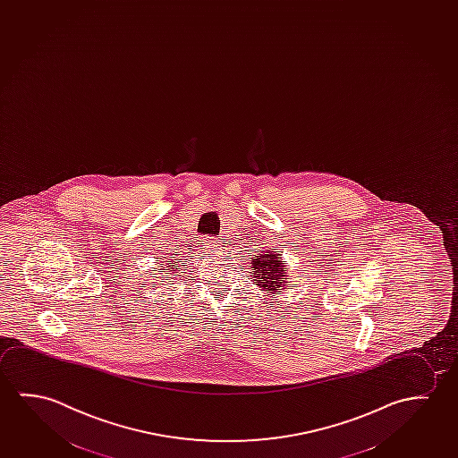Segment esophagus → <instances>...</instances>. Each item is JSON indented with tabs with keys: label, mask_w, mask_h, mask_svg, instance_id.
Wrapping results in <instances>:
<instances>
[{
	"label": "esophagus",
	"mask_w": 458,
	"mask_h": 458,
	"mask_svg": "<svg viewBox=\"0 0 458 458\" xmlns=\"http://www.w3.org/2000/svg\"><path fill=\"white\" fill-rule=\"evenodd\" d=\"M203 246H205L206 250H209V252H217L220 250L222 247H220V242L217 239L214 238H205V242H203Z\"/></svg>",
	"instance_id": "1"
}]
</instances>
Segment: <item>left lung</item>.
I'll list each match as a JSON object with an SVG mask.
<instances>
[{
    "mask_svg": "<svg viewBox=\"0 0 458 458\" xmlns=\"http://www.w3.org/2000/svg\"><path fill=\"white\" fill-rule=\"evenodd\" d=\"M252 276L261 292L277 294L286 285V263L280 253L261 250L252 259Z\"/></svg>",
    "mask_w": 458,
    "mask_h": 458,
    "instance_id": "1",
    "label": "left lung"
}]
</instances>
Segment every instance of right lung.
Segmentation results:
<instances>
[{
	"label": "right lung",
	"mask_w": 458,
	"mask_h": 458,
	"mask_svg": "<svg viewBox=\"0 0 458 458\" xmlns=\"http://www.w3.org/2000/svg\"><path fill=\"white\" fill-rule=\"evenodd\" d=\"M174 263H176V261H173V263H166V267H168V269H178V267H174ZM168 269H164V272L165 271H168Z\"/></svg>",
	"instance_id": "1"
}]
</instances>
